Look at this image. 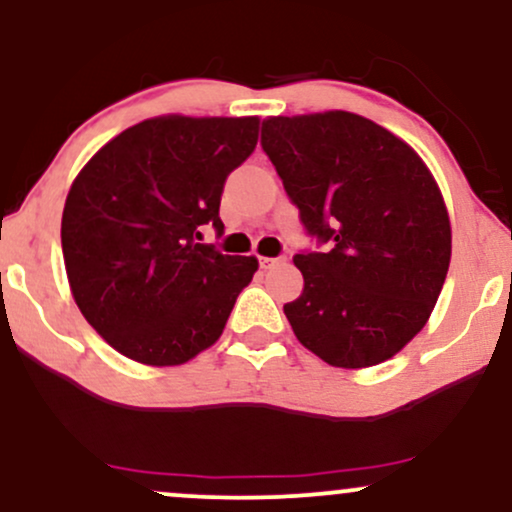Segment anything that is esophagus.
I'll return each instance as SVG.
<instances>
[{
	"label": "esophagus",
	"mask_w": 512,
	"mask_h": 512,
	"mask_svg": "<svg viewBox=\"0 0 512 512\" xmlns=\"http://www.w3.org/2000/svg\"><path fill=\"white\" fill-rule=\"evenodd\" d=\"M284 260V257H260V264H262V269H269V267H274L276 262H281Z\"/></svg>",
	"instance_id": "esophagus-1"
}]
</instances>
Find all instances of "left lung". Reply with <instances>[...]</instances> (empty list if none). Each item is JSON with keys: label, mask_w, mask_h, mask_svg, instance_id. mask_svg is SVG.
<instances>
[{"label": "left lung", "mask_w": 512, "mask_h": 512, "mask_svg": "<svg viewBox=\"0 0 512 512\" xmlns=\"http://www.w3.org/2000/svg\"><path fill=\"white\" fill-rule=\"evenodd\" d=\"M262 149L325 252L293 257V334L334 368L387 361L433 313L452 252L440 187L411 146L346 110L267 117Z\"/></svg>", "instance_id": "1"}]
</instances>
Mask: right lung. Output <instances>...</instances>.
<instances>
[{
  "mask_svg": "<svg viewBox=\"0 0 512 512\" xmlns=\"http://www.w3.org/2000/svg\"><path fill=\"white\" fill-rule=\"evenodd\" d=\"M257 134L260 117H151L74 178L62 214L69 289L122 356L180 366L219 342L260 264L199 243V228L223 231V185Z\"/></svg>",
  "mask_w": 512,
  "mask_h": 512,
  "instance_id": "1",
  "label": "right lung"
}]
</instances>
